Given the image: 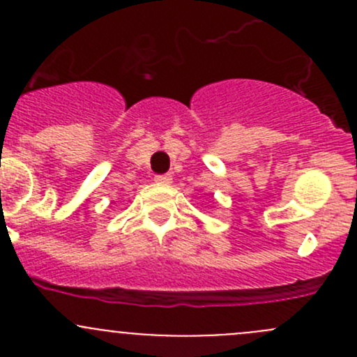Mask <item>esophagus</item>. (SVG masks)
<instances>
[{
	"mask_svg": "<svg viewBox=\"0 0 357 357\" xmlns=\"http://www.w3.org/2000/svg\"><path fill=\"white\" fill-rule=\"evenodd\" d=\"M155 183H157V185H164V186L171 185V183H172V176H169V174L155 176Z\"/></svg>",
	"mask_w": 357,
	"mask_h": 357,
	"instance_id": "34e87169",
	"label": "esophagus"
}]
</instances>
